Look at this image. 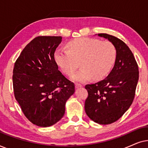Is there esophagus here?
Returning <instances> with one entry per match:
<instances>
[{"instance_id":"esophagus-1","label":"esophagus","mask_w":148,"mask_h":148,"mask_svg":"<svg viewBox=\"0 0 148 148\" xmlns=\"http://www.w3.org/2000/svg\"><path fill=\"white\" fill-rule=\"evenodd\" d=\"M82 85L80 84H75V88H79V87H82Z\"/></svg>"}]
</instances>
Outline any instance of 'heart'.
<instances>
[{
  "label": "heart",
  "mask_w": 148,
  "mask_h": 148,
  "mask_svg": "<svg viewBox=\"0 0 148 148\" xmlns=\"http://www.w3.org/2000/svg\"><path fill=\"white\" fill-rule=\"evenodd\" d=\"M68 50L58 48L54 59L60 70L72 75L79 66L82 69L73 76V79L86 82L91 78H104L114 65L116 56L114 46L110 42L90 38H79L69 42Z\"/></svg>",
  "instance_id": "obj_1"
}]
</instances>
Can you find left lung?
<instances>
[{
    "instance_id": "1",
    "label": "left lung",
    "mask_w": 148,
    "mask_h": 148,
    "mask_svg": "<svg viewBox=\"0 0 148 148\" xmlns=\"http://www.w3.org/2000/svg\"><path fill=\"white\" fill-rule=\"evenodd\" d=\"M116 48L114 66L106 78L85 86L88 96L85 110L93 121L108 125L119 120L132 104L139 79L138 65L126 44L115 36L98 34Z\"/></svg>"
}]
</instances>
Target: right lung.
<instances>
[{
  "label": "right lung",
  "instance_id": "right-lung-1",
  "mask_svg": "<svg viewBox=\"0 0 148 148\" xmlns=\"http://www.w3.org/2000/svg\"><path fill=\"white\" fill-rule=\"evenodd\" d=\"M61 42V36H38L23 48L14 65L15 98L26 118L39 127L57 123L75 92L74 83L58 71L54 59Z\"/></svg>",
  "mask_w": 148,
  "mask_h": 148
}]
</instances>
